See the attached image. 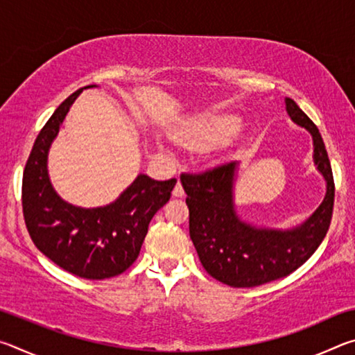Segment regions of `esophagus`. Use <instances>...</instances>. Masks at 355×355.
Listing matches in <instances>:
<instances>
[{
	"label": "esophagus",
	"instance_id": "1",
	"mask_svg": "<svg viewBox=\"0 0 355 355\" xmlns=\"http://www.w3.org/2000/svg\"><path fill=\"white\" fill-rule=\"evenodd\" d=\"M172 194H173V197H183L184 196V189H183L182 183L177 182L175 188H173V191H172Z\"/></svg>",
	"mask_w": 355,
	"mask_h": 355
}]
</instances>
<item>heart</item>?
<instances>
[{"label":"heart","instance_id":"heart-1","mask_svg":"<svg viewBox=\"0 0 355 355\" xmlns=\"http://www.w3.org/2000/svg\"><path fill=\"white\" fill-rule=\"evenodd\" d=\"M241 130V120L233 114H200L189 119L177 137L180 141L202 147L225 146Z\"/></svg>","mask_w":355,"mask_h":355}]
</instances>
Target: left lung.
Segmentation results:
<instances>
[{
    "label": "left lung",
    "instance_id": "left-lung-1",
    "mask_svg": "<svg viewBox=\"0 0 355 355\" xmlns=\"http://www.w3.org/2000/svg\"><path fill=\"white\" fill-rule=\"evenodd\" d=\"M286 114L313 139V163L326 180V196L302 224L291 228L258 227L236 211L235 182L239 163L199 175L183 173L189 208V236L205 271L233 288H252L286 277L309 260L329 230L334 211L332 167L316 125L296 101L286 98Z\"/></svg>",
    "mask_w": 355,
    "mask_h": 355
}]
</instances>
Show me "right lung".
<instances>
[{
    "instance_id": "right-lung-1",
    "label": "right lung",
    "mask_w": 355,
    "mask_h": 355,
    "mask_svg": "<svg viewBox=\"0 0 355 355\" xmlns=\"http://www.w3.org/2000/svg\"><path fill=\"white\" fill-rule=\"evenodd\" d=\"M89 87L97 86L83 89ZM83 89L65 98L40 130L23 173L21 203L28 232L42 254L78 277L103 280L136 261L150 220L171 199L177 180L158 182L139 173L107 205L83 208L65 202L48 175V152Z\"/></svg>"
}]
</instances>
